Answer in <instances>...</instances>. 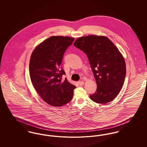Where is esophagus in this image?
Returning <instances> with one entry per match:
<instances>
[{"instance_id": "obj_1", "label": "esophagus", "mask_w": 147, "mask_h": 147, "mask_svg": "<svg viewBox=\"0 0 147 147\" xmlns=\"http://www.w3.org/2000/svg\"><path fill=\"white\" fill-rule=\"evenodd\" d=\"M84 82L83 81H80V82H78V84L79 85V86H82L84 85Z\"/></svg>"}]
</instances>
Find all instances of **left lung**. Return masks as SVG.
Instances as JSON below:
<instances>
[{
  "instance_id": "left-lung-1",
  "label": "left lung",
  "mask_w": 147,
  "mask_h": 147,
  "mask_svg": "<svg viewBox=\"0 0 147 147\" xmlns=\"http://www.w3.org/2000/svg\"><path fill=\"white\" fill-rule=\"evenodd\" d=\"M74 46L86 55L96 80L97 89L91 100L98 104L111 101L126 77V63L118 49L107 37L96 35L79 37Z\"/></svg>"
}]
</instances>
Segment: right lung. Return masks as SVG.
Instances as JSON below:
<instances>
[{
	"label": "right lung",
	"instance_id": "right-lung-1",
	"mask_svg": "<svg viewBox=\"0 0 147 147\" xmlns=\"http://www.w3.org/2000/svg\"><path fill=\"white\" fill-rule=\"evenodd\" d=\"M74 38L52 36L36 47L30 58L29 72L36 90L48 104L61 106L68 103L76 86L67 79L61 64L65 51L73 43Z\"/></svg>",
	"mask_w": 147,
	"mask_h": 147
}]
</instances>
